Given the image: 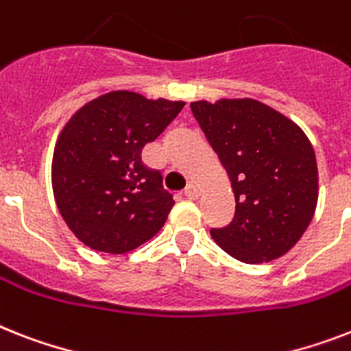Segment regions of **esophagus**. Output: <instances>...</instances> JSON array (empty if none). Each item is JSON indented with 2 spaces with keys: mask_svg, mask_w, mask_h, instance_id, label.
Listing matches in <instances>:
<instances>
[{
  "mask_svg": "<svg viewBox=\"0 0 351 351\" xmlns=\"http://www.w3.org/2000/svg\"><path fill=\"white\" fill-rule=\"evenodd\" d=\"M184 195L187 196L189 200H196V198L200 196V191H198V187H196V185L191 182V184H187V187H185Z\"/></svg>",
  "mask_w": 351,
  "mask_h": 351,
  "instance_id": "34e87169",
  "label": "esophagus"
}]
</instances>
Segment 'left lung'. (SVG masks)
Segmentation results:
<instances>
[{"label": "left lung", "mask_w": 351, "mask_h": 351, "mask_svg": "<svg viewBox=\"0 0 351 351\" xmlns=\"http://www.w3.org/2000/svg\"><path fill=\"white\" fill-rule=\"evenodd\" d=\"M229 175L234 218L213 240L243 263L281 258L303 236L317 205V162L304 131L254 99L191 102Z\"/></svg>", "instance_id": "8db88e82"}]
</instances>
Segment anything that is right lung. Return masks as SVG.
Listing matches in <instances>:
<instances>
[{"instance_id": "add662e5", "label": "right lung", "mask_w": 351, "mask_h": 351, "mask_svg": "<svg viewBox=\"0 0 351 351\" xmlns=\"http://www.w3.org/2000/svg\"><path fill=\"white\" fill-rule=\"evenodd\" d=\"M184 106L117 90L70 117L53 149L52 189L77 240L99 252L128 254L164 227L175 202L160 171L144 166L141 155Z\"/></svg>"}]
</instances>
